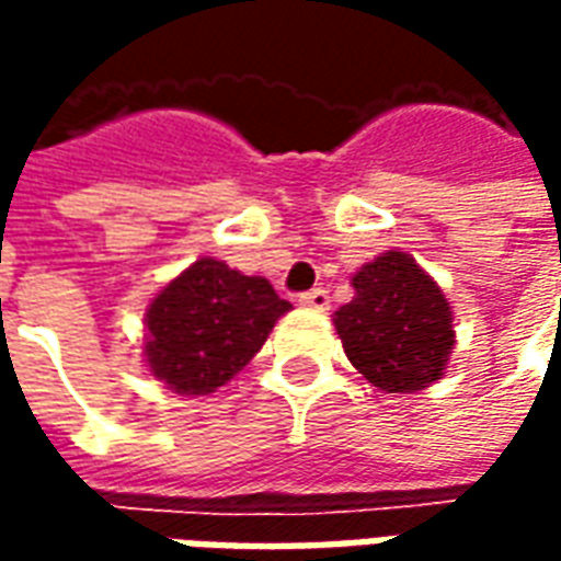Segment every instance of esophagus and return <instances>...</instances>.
I'll return each instance as SVG.
<instances>
[{"label": "esophagus", "instance_id": "34e87169", "mask_svg": "<svg viewBox=\"0 0 561 561\" xmlns=\"http://www.w3.org/2000/svg\"><path fill=\"white\" fill-rule=\"evenodd\" d=\"M300 306H306V309H316V312H324L330 306V297L324 288H312V291L300 294Z\"/></svg>", "mask_w": 561, "mask_h": 561}]
</instances>
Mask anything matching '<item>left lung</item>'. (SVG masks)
Segmentation results:
<instances>
[{
    "label": "left lung",
    "instance_id": "left-lung-1",
    "mask_svg": "<svg viewBox=\"0 0 561 561\" xmlns=\"http://www.w3.org/2000/svg\"><path fill=\"white\" fill-rule=\"evenodd\" d=\"M352 304L333 312L342 348L385 393H414L445 376L454 352V312L421 264L390 249L352 276Z\"/></svg>",
    "mask_w": 561,
    "mask_h": 561
}]
</instances>
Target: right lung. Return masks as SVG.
Listing matches in <instances>:
<instances>
[{"label": "right lung", "instance_id": "1", "mask_svg": "<svg viewBox=\"0 0 561 561\" xmlns=\"http://www.w3.org/2000/svg\"><path fill=\"white\" fill-rule=\"evenodd\" d=\"M291 309L264 276H243L201 257L161 288L147 309L144 357L180 397H207L228 385Z\"/></svg>", "mask_w": 561, "mask_h": 561}]
</instances>
